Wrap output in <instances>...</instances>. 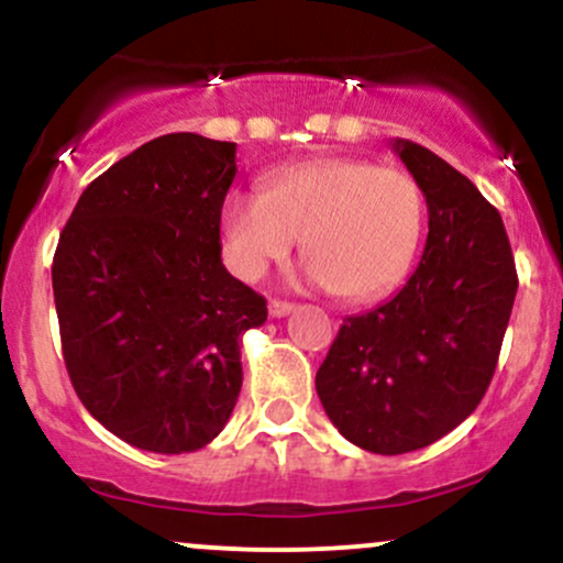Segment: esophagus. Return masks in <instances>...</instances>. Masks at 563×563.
<instances>
[{"instance_id":"1","label":"esophagus","mask_w":563,"mask_h":563,"mask_svg":"<svg viewBox=\"0 0 563 563\" xmlns=\"http://www.w3.org/2000/svg\"><path fill=\"white\" fill-rule=\"evenodd\" d=\"M290 312H294V303L290 301H280V299L269 301V314H273V318H286Z\"/></svg>"}]
</instances>
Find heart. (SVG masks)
<instances>
[{
    "label": "heart",
    "mask_w": 563,
    "mask_h": 563,
    "mask_svg": "<svg viewBox=\"0 0 563 563\" xmlns=\"http://www.w3.org/2000/svg\"><path fill=\"white\" fill-rule=\"evenodd\" d=\"M423 219L412 174L365 158H320L269 174L262 196L232 192L222 249L232 273L260 280L301 241L309 283L346 301H371L402 283Z\"/></svg>",
    "instance_id": "obj_1"
}]
</instances>
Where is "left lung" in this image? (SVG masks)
Wrapping results in <instances>:
<instances>
[{
  "instance_id": "1",
  "label": "left lung",
  "mask_w": 563,
  "mask_h": 563,
  "mask_svg": "<svg viewBox=\"0 0 563 563\" xmlns=\"http://www.w3.org/2000/svg\"><path fill=\"white\" fill-rule=\"evenodd\" d=\"M429 206V238L402 290L346 318L318 397L349 442L402 455L437 442L482 402L514 309V254L495 206L429 147L394 142Z\"/></svg>"
}]
</instances>
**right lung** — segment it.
Segmentation results:
<instances>
[{
  "mask_svg": "<svg viewBox=\"0 0 563 563\" xmlns=\"http://www.w3.org/2000/svg\"><path fill=\"white\" fill-rule=\"evenodd\" d=\"M235 142L164 134L87 185L60 232L53 290L81 405L140 450L192 452L230 421L241 335L264 296L222 264Z\"/></svg>",
  "mask_w": 563,
  "mask_h": 563,
  "instance_id": "obj_1",
  "label": "right lung"
}]
</instances>
